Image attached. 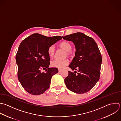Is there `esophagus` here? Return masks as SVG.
Wrapping results in <instances>:
<instances>
[{
    "mask_svg": "<svg viewBox=\"0 0 121 121\" xmlns=\"http://www.w3.org/2000/svg\"><path fill=\"white\" fill-rule=\"evenodd\" d=\"M58 70H59V72H61L62 71V69H59Z\"/></svg>",
    "mask_w": 121,
    "mask_h": 121,
    "instance_id": "34e87169",
    "label": "esophagus"
}]
</instances>
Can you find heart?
Wrapping results in <instances>:
<instances>
[{"label":"heart","instance_id":"b5f03b06","mask_svg":"<svg viewBox=\"0 0 121 121\" xmlns=\"http://www.w3.org/2000/svg\"><path fill=\"white\" fill-rule=\"evenodd\" d=\"M60 46L64 49L68 54H69V52L72 49L71 44L67 41H63L60 43L59 44ZM47 52L49 56L50 57H52L54 56L55 52V47L53 45H50L47 50ZM69 64V60L68 59H65L64 60H52L51 65L52 67L53 68H58L59 69H62L65 68Z\"/></svg>","mask_w":121,"mask_h":121}]
</instances>
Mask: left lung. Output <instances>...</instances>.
<instances>
[{
    "label": "left lung",
    "mask_w": 121,
    "mask_h": 121,
    "mask_svg": "<svg viewBox=\"0 0 121 121\" xmlns=\"http://www.w3.org/2000/svg\"><path fill=\"white\" fill-rule=\"evenodd\" d=\"M62 38L72 41L75 45V56L69 67L73 70L78 71L77 75L69 71L68 76L64 79L65 85L74 93H85L90 90L99 79L102 63L100 50L92 38L82 33Z\"/></svg>",
    "instance_id": "1"
}]
</instances>
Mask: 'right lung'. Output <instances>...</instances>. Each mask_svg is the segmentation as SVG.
I'll list each match as a JSON object with an SVG mask.
<instances>
[{
    "instance_id": "1",
    "label": "right lung",
    "mask_w": 121,
    "mask_h": 121,
    "mask_svg": "<svg viewBox=\"0 0 121 121\" xmlns=\"http://www.w3.org/2000/svg\"><path fill=\"white\" fill-rule=\"evenodd\" d=\"M61 39L60 36L51 37L34 34L21 43L16 57L17 77L28 93L39 95L50 87L51 78L58 72V69L49 68L50 57L47 50ZM42 69H45L46 72L41 73Z\"/></svg>"
}]
</instances>
